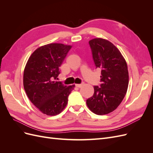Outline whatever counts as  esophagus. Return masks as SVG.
I'll use <instances>...</instances> for the list:
<instances>
[{
  "label": "esophagus",
  "mask_w": 153,
  "mask_h": 153,
  "mask_svg": "<svg viewBox=\"0 0 153 153\" xmlns=\"http://www.w3.org/2000/svg\"><path fill=\"white\" fill-rule=\"evenodd\" d=\"M82 85H83V84H76V85H75V86H76V87H78V88H80V87H82Z\"/></svg>",
  "instance_id": "obj_1"
}]
</instances>
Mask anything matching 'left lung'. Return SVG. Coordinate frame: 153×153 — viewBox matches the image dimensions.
I'll list each match as a JSON object with an SVG mask.
<instances>
[{
	"instance_id": "1",
	"label": "left lung",
	"mask_w": 153,
	"mask_h": 153,
	"mask_svg": "<svg viewBox=\"0 0 153 153\" xmlns=\"http://www.w3.org/2000/svg\"><path fill=\"white\" fill-rule=\"evenodd\" d=\"M89 43L95 65L101 69V84L94 87V94L86 103L95 114H108L118 107L126 94L129 83L127 64L119 49L109 41L94 38Z\"/></svg>"
}]
</instances>
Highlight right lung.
Segmentation results:
<instances>
[{"label": "right lung", "instance_id": "add662e5", "mask_svg": "<svg viewBox=\"0 0 153 153\" xmlns=\"http://www.w3.org/2000/svg\"><path fill=\"white\" fill-rule=\"evenodd\" d=\"M71 45L50 43L37 48L28 59L24 71V87L31 102L47 115H56L65 108L75 85L58 82L59 68Z\"/></svg>", "mask_w": 153, "mask_h": 153}]
</instances>
